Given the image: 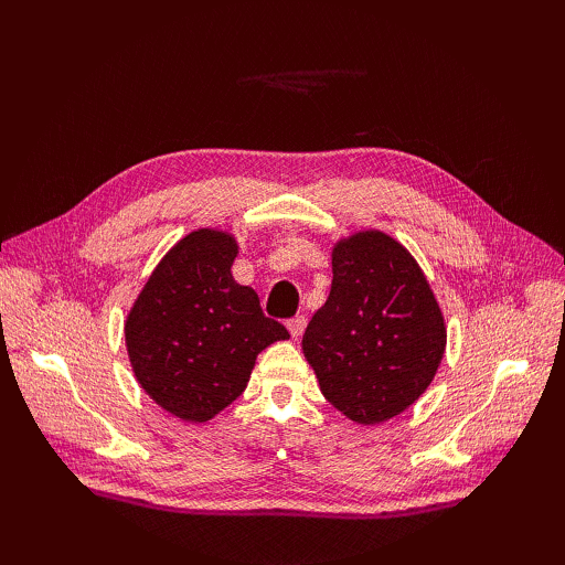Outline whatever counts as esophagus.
<instances>
[{
    "label": "esophagus",
    "instance_id": "1",
    "mask_svg": "<svg viewBox=\"0 0 565 565\" xmlns=\"http://www.w3.org/2000/svg\"><path fill=\"white\" fill-rule=\"evenodd\" d=\"M287 330H289V334H292L295 339H299L303 334V330H306V318L303 316L292 318V320L287 322Z\"/></svg>",
    "mask_w": 565,
    "mask_h": 565
}]
</instances>
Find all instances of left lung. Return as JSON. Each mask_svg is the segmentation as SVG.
<instances>
[{"instance_id": "1", "label": "left lung", "mask_w": 565, "mask_h": 565, "mask_svg": "<svg viewBox=\"0 0 565 565\" xmlns=\"http://www.w3.org/2000/svg\"><path fill=\"white\" fill-rule=\"evenodd\" d=\"M446 320L419 264L382 231L332 249V289L301 349L322 396L358 424H380L413 405L446 353Z\"/></svg>"}]
</instances>
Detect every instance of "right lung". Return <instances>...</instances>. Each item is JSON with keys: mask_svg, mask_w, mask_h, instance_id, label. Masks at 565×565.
I'll return each instance as SVG.
<instances>
[{"mask_svg": "<svg viewBox=\"0 0 565 565\" xmlns=\"http://www.w3.org/2000/svg\"><path fill=\"white\" fill-rule=\"evenodd\" d=\"M235 237L198 228L164 254L125 322L131 370L169 415L207 422L245 391L252 367L285 324L264 316L231 266Z\"/></svg>", "mask_w": 565, "mask_h": 565, "instance_id": "obj_1", "label": "right lung"}]
</instances>
